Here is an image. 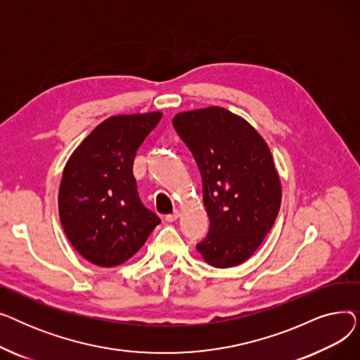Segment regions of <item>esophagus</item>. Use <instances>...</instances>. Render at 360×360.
<instances>
[{
  "mask_svg": "<svg viewBox=\"0 0 360 360\" xmlns=\"http://www.w3.org/2000/svg\"><path fill=\"white\" fill-rule=\"evenodd\" d=\"M179 216H181L179 210H175L172 214H166V216H165V220H166V221H175Z\"/></svg>",
  "mask_w": 360,
  "mask_h": 360,
  "instance_id": "34e87169",
  "label": "esophagus"
}]
</instances>
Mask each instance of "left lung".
Returning a JSON list of instances; mask_svg holds the SVG:
<instances>
[{"instance_id":"obj_1","label":"left lung","mask_w":360,"mask_h":360,"mask_svg":"<svg viewBox=\"0 0 360 360\" xmlns=\"http://www.w3.org/2000/svg\"><path fill=\"white\" fill-rule=\"evenodd\" d=\"M174 128L197 162L210 219L197 251L213 267L238 266L258 250L280 210L270 148L252 125L219 106L181 112Z\"/></svg>"}]
</instances>
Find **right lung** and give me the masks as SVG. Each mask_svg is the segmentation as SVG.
Masks as SVG:
<instances>
[{
	"label": "right lung",
	"mask_w": 360,
	"mask_h": 360,
	"mask_svg": "<svg viewBox=\"0 0 360 360\" xmlns=\"http://www.w3.org/2000/svg\"><path fill=\"white\" fill-rule=\"evenodd\" d=\"M160 112L110 117L68 159L58 194L63 229L77 252L101 267L134 255L160 219L141 202L132 165Z\"/></svg>",
	"instance_id": "obj_1"
}]
</instances>
